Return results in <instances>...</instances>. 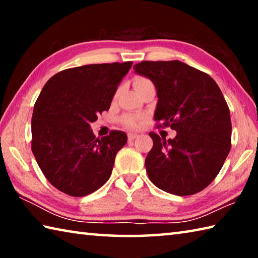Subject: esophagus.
<instances>
[{"label": "esophagus", "instance_id": "obj_1", "mask_svg": "<svg viewBox=\"0 0 258 258\" xmlns=\"http://www.w3.org/2000/svg\"><path fill=\"white\" fill-rule=\"evenodd\" d=\"M127 137H128V140L130 141H132V140H134V139H137L139 135L138 134H135V133H128L127 134Z\"/></svg>", "mask_w": 258, "mask_h": 258}]
</instances>
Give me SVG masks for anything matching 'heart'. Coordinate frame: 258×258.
Returning a JSON list of instances; mask_svg holds the SVG:
<instances>
[{"mask_svg": "<svg viewBox=\"0 0 258 258\" xmlns=\"http://www.w3.org/2000/svg\"><path fill=\"white\" fill-rule=\"evenodd\" d=\"M149 83H151L150 80H148L146 77L139 76L134 78L133 85L135 87V90L138 91L139 89H141L142 86L149 84ZM141 119H142V116L138 115V113H126V115L121 117V123H123L125 126H127V127H137V126L140 124V121H141Z\"/></svg>", "mask_w": 258, "mask_h": 258, "instance_id": "b5f03b06", "label": "heart"}]
</instances>
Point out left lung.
<instances>
[{
	"label": "left lung",
	"instance_id": "1",
	"mask_svg": "<svg viewBox=\"0 0 258 258\" xmlns=\"http://www.w3.org/2000/svg\"><path fill=\"white\" fill-rule=\"evenodd\" d=\"M133 69L156 86L158 126L177 132L168 140L149 133L148 176L168 194H198L217 176L231 149L232 125L222 91L208 74L178 60L142 61Z\"/></svg>",
	"mask_w": 258,
	"mask_h": 258
}]
</instances>
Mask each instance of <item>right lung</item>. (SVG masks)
Listing matches in <instances>:
<instances>
[{
    "mask_svg": "<svg viewBox=\"0 0 258 258\" xmlns=\"http://www.w3.org/2000/svg\"><path fill=\"white\" fill-rule=\"evenodd\" d=\"M132 61L68 68L52 76L35 102L32 151L52 185L84 197L108 181L117 152L127 142L121 131L95 138L90 124L109 110Z\"/></svg>",
    "mask_w": 258,
    "mask_h": 258,
    "instance_id": "1",
    "label": "right lung"
}]
</instances>
